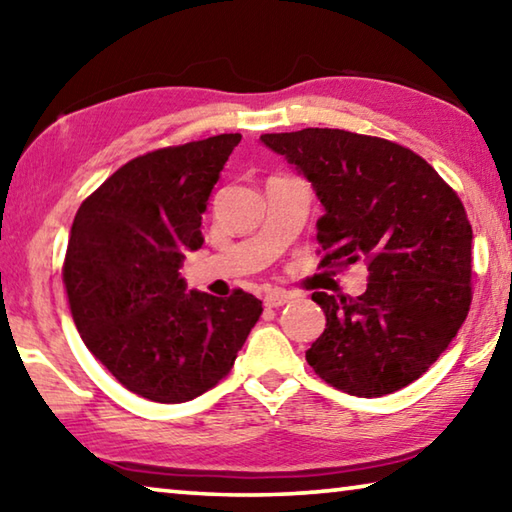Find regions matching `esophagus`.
Listing matches in <instances>:
<instances>
[{
  "label": "esophagus",
  "instance_id": "obj_1",
  "mask_svg": "<svg viewBox=\"0 0 512 512\" xmlns=\"http://www.w3.org/2000/svg\"><path fill=\"white\" fill-rule=\"evenodd\" d=\"M291 300H293V293L282 291V289H271V291H266L264 305L266 307H282V305H287V302H291Z\"/></svg>",
  "mask_w": 512,
  "mask_h": 512
}]
</instances>
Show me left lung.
Here are the masks:
<instances>
[{
  "mask_svg": "<svg viewBox=\"0 0 512 512\" xmlns=\"http://www.w3.org/2000/svg\"><path fill=\"white\" fill-rule=\"evenodd\" d=\"M259 140L309 180L323 205L320 264H368L361 296H311L327 325L307 363L357 397L409 386L470 311L472 225L461 198L420 155L381 137L302 128Z\"/></svg>",
  "mask_w": 512,
  "mask_h": 512,
  "instance_id": "obj_1",
  "label": "left lung"
}]
</instances>
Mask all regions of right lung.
Returning a JSON list of instances; mask_svg holds the SVG:
<instances>
[{"mask_svg":"<svg viewBox=\"0 0 512 512\" xmlns=\"http://www.w3.org/2000/svg\"><path fill=\"white\" fill-rule=\"evenodd\" d=\"M239 133L169 146L117 169L74 216L63 280L76 329L128 391L180 404L228 375L262 300L187 291L180 266Z\"/></svg>","mask_w":512,"mask_h":512,"instance_id":"right-lung-1","label":"right lung"}]
</instances>
